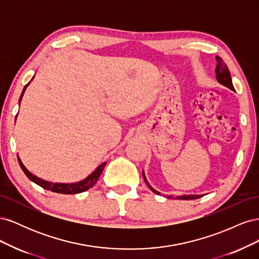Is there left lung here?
Returning <instances> with one entry per match:
<instances>
[{"label":"left lung","mask_w":259,"mask_h":259,"mask_svg":"<svg viewBox=\"0 0 259 259\" xmlns=\"http://www.w3.org/2000/svg\"><path fill=\"white\" fill-rule=\"evenodd\" d=\"M216 60H217V66H216V69H215V72H216V79H217V81L221 83V84L225 85L226 88H228V89L234 91L232 80H231V75H230V71H229L228 67H227V65L225 64V62L223 61V59L221 57L216 56ZM143 176H144V179H145L147 186L150 188L151 191L154 192L155 194H161L159 191H156L155 189H153V188L150 185H149V183L147 182V179H146L144 170H143ZM201 197H203V194H201V195L200 194H184V195H179V197H177L176 199H178V200H194V199H199ZM167 198L170 199V198H173V197H170V195H167Z\"/></svg>","instance_id":"left-lung-1"}]
</instances>
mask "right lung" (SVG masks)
<instances>
[{
    "instance_id": "obj_1",
    "label": "right lung",
    "mask_w": 259,
    "mask_h": 259,
    "mask_svg": "<svg viewBox=\"0 0 259 259\" xmlns=\"http://www.w3.org/2000/svg\"><path fill=\"white\" fill-rule=\"evenodd\" d=\"M32 79H33V77H32ZM29 84H30V82L25 86V88H23V91H22L21 95H20V98H19V104H20V101L22 99L23 93H25L27 86ZM18 162H19V165H20L21 169L23 170V173L26 174V176L31 180V182H33L34 184H36V185H38L40 187L44 188V189H46V190H50V191H53V192H57V193H64V194H75V193H81V192H84L86 190H89L90 188H92L94 185L96 184V182L98 180V178L100 177L101 173H103V170H104L106 164H107V162L101 163L100 165L95 170H94L89 177H86L85 179L81 180V182L73 183V184H61V183H51V182H48V180L41 179V178L36 177L35 175H33L32 173H30V171L26 168V166L22 164L19 156H18Z\"/></svg>"
}]
</instances>
